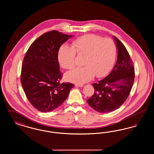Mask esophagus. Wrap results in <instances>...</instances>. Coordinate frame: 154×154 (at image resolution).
<instances>
[{
	"instance_id": "obj_1",
	"label": "esophagus",
	"mask_w": 154,
	"mask_h": 154,
	"mask_svg": "<svg viewBox=\"0 0 154 154\" xmlns=\"http://www.w3.org/2000/svg\"><path fill=\"white\" fill-rule=\"evenodd\" d=\"M76 87H82L84 86V85L82 84H75Z\"/></svg>"
}]
</instances>
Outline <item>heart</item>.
<instances>
[{
  "mask_svg": "<svg viewBox=\"0 0 154 154\" xmlns=\"http://www.w3.org/2000/svg\"><path fill=\"white\" fill-rule=\"evenodd\" d=\"M73 47L62 45L58 52L61 66L72 69L75 65L76 52L84 55L82 67L75 68L65 74L66 80L77 84L92 80L95 75L102 77L109 73L114 65L117 54L114 42L110 38L88 34L79 37L73 42Z\"/></svg>",
  "mask_w": 154,
  "mask_h": 154,
  "instance_id": "obj_1",
  "label": "heart"
}]
</instances>
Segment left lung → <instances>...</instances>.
I'll use <instances>...</instances> for the list:
<instances>
[{
  "mask_svg": "<svg viewBox=\"0 0 154 154\" xmlns=\"http://www.w3.org/2000/svg\"><path fill=\"white\" fill-rule=\"evenodd\" d=\"M117 47V60L107 77L92 84L95 92L87 99L88 104L101 113L113 111L126 101L134 79V68L124 45L114 36Z\"/></svg>",
  "mask_w": 154,
  "mask_h": 154,
  "instance_id": "1",
  "label": "left lung"
}]
</instances>
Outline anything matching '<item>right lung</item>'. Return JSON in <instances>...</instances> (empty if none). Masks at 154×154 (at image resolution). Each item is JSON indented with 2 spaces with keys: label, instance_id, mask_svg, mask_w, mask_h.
<instances>
[{
  "label": "right lung",
  "instance_id": "obj_1",
  "mask_svg": "<svg viewBox=\"0 0 154 154\" xmlns=\"http://www.w3.org/2000/svg\"><path fill=\"white\" fill-rule=\"evenodd\" d=\"M73 36L57 30L48 32L30 45L23 60L21 82L26 96L37 110L50 112L66 100L74 84L60 83V47Z\"/></svg>",
  "mask_w": 154,
  "mask_h": 154
}]
</instances>
